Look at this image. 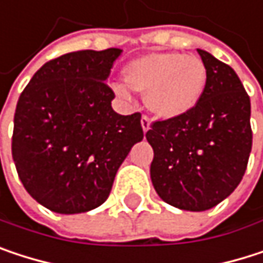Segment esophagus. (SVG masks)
<instances>
[{"instance_id": "1", "label": "esophagus", "mask_w": 263, "mask_h": 263, "mask_svg": "<svg viewBox=\"0 0 263 263\" xmlns=\"http://www.w3.org/2000/svg\"><path fill=\"white\" fill-rule=\"evenodd\" d=\"M141 125H142V130H144V133H147L148 130H150V119L147 118V116H142L141 118Z\"/></svg>"}]
</instances>
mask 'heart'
Listing matches in <instances>:
<instances>
[{
  "instance_id": "1",
  "label": "heart",
  "mask_w": 263,
  "mask_h": 263,
  "mask_svg": "<svg viewBox=\"0 0 263 263\" xmlns=\"http://www.w3.org/2000/svg\"><path fill=\"white\" fill-rule=\"evenodd\" d=\"M125 85L145 95L147 108L159 119H178L193 111L205 85V64L190 55L176 52H153L135 58L122 70ZM113 90L121 98H128V90L116 84Z\"/></svg>"
}]
</instances>
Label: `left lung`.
<instances>
[{"label":"left lung","mask_w":263,"mask_h":263,"mask_svg":"<svg viewBox=\"0 0 263 263\" xmlns=\"http://www.w3.org/2000/svg\"><path fill=\"white\" fill-rule=\"evenodd\" d=\"M206 85L193 111L153 122L145 138L153 148L150 178L164 202L205 211L228 197L247 170L253 133L250 98L230 66L197 49Z\"/></svg>","instance_id":"8db88e82"}]
</instances>
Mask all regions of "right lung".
Listing matches in <instances>:
<instances>
[{"label": "right lung", "instance_id": "obj_1", "mask_svg": "<svg viewBox=\"0 0 263 263\" xmlns=\"http://www.w3.org/2000/svg\"><path fill=\"white\" fill-rule=\"evenodd\" d=\"M121 53L81 50L52 60L18 99L13 162L27 193L50 211L78 214L104 203L144 138L139 113L122 116L111 107L107 78Z\"/></svg>", "mask_w": 263, "mask_h": 263}]
</instances>
